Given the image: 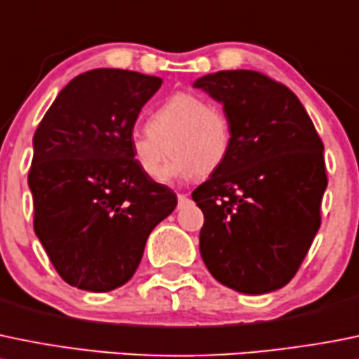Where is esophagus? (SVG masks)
<instances>
[{
    "mask_svg": "<svg viewBox=\"0 0 359 359\" xmlns=\"http://www.w3.org/2000/svg\"><path fill=\"white\" fill-rule=\"evenodd\" d=\"M177 198H179V205H180V207H182V205H186L187 201H189V198H187V194H182V193L177 194Z\"/></svg>",
    "mask_w": 359,
    "mask_h": 359,
    "instance_id": "1",
    "label": "esophagus"
}]
</instances>
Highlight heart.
Returning <instances> with one entry per match:
<instances>
[{"instance_id": "b5f03b06", "label": "heart", "mask_w": 359, "mask_h": 359, "mask_svg": "<svg viewBox=\"0 0 359 359\" xmlns=\"http://www.w3.org/2000/svg\"><path fill=\"white\" fill-rule=\"evenodd\" d=\"M131 156L151 180L172 175L208 177L228 159L231 124L221 105L196 93H175L163 100L147 116L144 133L131 138Z\"/></svg>"}]
</instances>
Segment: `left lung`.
I'll return each mask as SVG.
<instances>
[{"instance_id": "1", "label": "left lung", "mask_w": 359, "mask_h": 359, "mask_svg": "<svg viewBox=\"0 0 359 359\" xmlns=\"http://www.w3.org/2000/svg\"><path fill=\"white\" fill-rule=\"evenodd\" d=\"M231 124L224 165L193 191L200 252L214 279L247 294L286 286L321 226L328 177L321 137L290 87L254 69L194 82Z\"/></svg>"}]
</instances>
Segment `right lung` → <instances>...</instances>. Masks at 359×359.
<instances>
[{"instance_id": "right-lung-1", "label": "right lung", "mask_w": 359, "mask_h": 359, "mask_svg": "<svg viewBox=\"0 0 359 359\" xmlns=\"http://www.w3.org/2000/svg\"><path fill=\"white\" fill-rule=\"evenodd\" d=\"M161 82L130 69L80 73L34 131L33 228L69 286L105 293L126 284L151 231L177 207V194L145 177L130 147Z\"/></svg>"}]
</instances>
